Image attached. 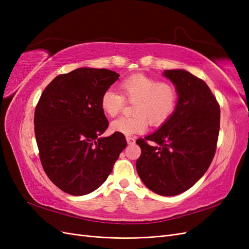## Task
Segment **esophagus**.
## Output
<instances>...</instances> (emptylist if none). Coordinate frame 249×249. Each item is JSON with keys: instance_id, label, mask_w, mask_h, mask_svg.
<instances>
[{"instance_id": "34e87169", "label": "esophagus", "mask_w": 249, "mask_h": 249, "mask_svg": "<svg viewBox=\"0 0 249 249\" xmlns=\"http://www.w3.org/2000/svg\"><path fill=\"white\" fill-rule=\"evenodd\" d=\"M135 141H136V139H135V137L126 136V142H127V144H133V143H135Z\"/></svg>"}]
</instances>
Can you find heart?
I'll use <instances>...</instances> for the list:
<instances>
[{
  "label": "heart",
  "mask_w": 249,
  "mask_h": 249,
  "mask_svg": "<svg viewBox=\"0 0 249 249\" xmlns=\"http://www.w3.org/2000/svg\"><path fill=\"white\" fill-rule=\"evenodd\" d=\"M119 92L107 89L102 93L100 105L107 116H116L123 110L125 101L134 103V116H123L113 120L112 132L123 135L141 134L148 124L153 126L164 124L175 114L178 93L169 82H160L144 73H134L119 83Z\"/></svg>",
  "instance_id": "b5f03b06"
}]
</instances>
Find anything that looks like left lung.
Segmentation results:
<instances>
[{"label":"left lung","instance_id":"8db88e82","mask_svg":"<svg viewBox=\"0 0 249 249\" xmlns=\"http://www.w3.org/2000/svg\"><path fill=\"white\" fill-rule=\"evenodd\" d=\"M178 93L175 114L159 130L138 139L137 172L157 194L173 196L191 188L212 162L220 127V108L205 81L184 70L165 71ZM148 141L156 143L149 145Z\"/></svg>","mask_w":249,"mask_h":249}]
</instances>
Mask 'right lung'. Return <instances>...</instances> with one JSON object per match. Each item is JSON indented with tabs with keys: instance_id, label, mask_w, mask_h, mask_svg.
<instances>
[{
	"instance_id": "add662e5",
	"label": "right lung",
	"mask_w": 249,
	"mask_h": 249,
	"mask_svg": "<svg viewBox=\"0 0 249 249\" xmlns=\"http://www.w3.org/2000/svg\"><path fill=\"white\" fill-rule=\"evenodd\" d=\"M118 77L115 71L89 67L59 74L36 105L40 162L48 178L65 193L79 196L97 189L126 146L123 134L100 137L109 125L101 95Z\"/></svg>"
}]
</instances>
